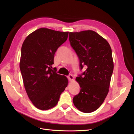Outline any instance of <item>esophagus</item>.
I'll return each instance as SVG.
<instances>
[{
  "label": "esophagus",
  "mask_w": 134,
  "mask_h": 134,
  "mask_svg": "<svg viewBox=\"0 0 134 134\" xmlns=\"http://www.w3.org/2000/svg\"><path fill=\"white\" fill-rule=\"evenodd\" d=\"M68 80H69V82H72V81L74 80V77L71 74L69 75L68 76Z\"/></svg>",
  "instance_id": "esophagus-1"
}]
</instances>
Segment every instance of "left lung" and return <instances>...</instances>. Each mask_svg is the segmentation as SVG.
Returning <instances> with one entry per match:
<instances>
[{
  "instance_id": "left-lung-1",
  "label": "left lung",
  "mask_w": 134,
  "mask_h": 134,
  "mask_svg": "<svg viewBox=\"0 0 134 134\" xmlns=\"http://www.w3.org/2000/svg\"><path fill=\"white\" fill-rule=\"evenodd\" d=\"M69 41L79 58L80 69L87 67L76 78L81 89L72 101L79 111L91 113L101 106L109 91L113 70L111 48L92 30L69 32Z\"/></svg>"
}]
</instances>
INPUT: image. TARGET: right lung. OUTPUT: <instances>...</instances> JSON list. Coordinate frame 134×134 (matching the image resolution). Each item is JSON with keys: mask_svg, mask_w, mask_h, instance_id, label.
I'll return each mask as SVG.
<instances>
[{"mask_svg": "<svg viewBox=\"0 0 134 134\" xmlns=\"http://www.w3.org/2000/svg\"><path fill=\"white\" fill-rule=\"evenodd\" d=\"M69 32L41 28L28 35L21 48L19 68L27 94L34 106L47 110L57 104L68 80L52 69L54 55Z\"/></svg>", "mask_w": 134, "mask_h": 134, "instance_id": "add662e5", "label": "right lung"}]
</instances>
